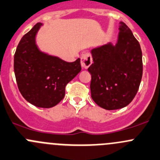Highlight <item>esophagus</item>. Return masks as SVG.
<instances>
[{
  "mask_svg": "<svg viewBox=\"0 0 160 160\" xmlns=\"http://www.w3.org/2000/svg\"><path fill=\"white\" fill-rule=\"evenodd\" d=\"M92 57L89 53H86L81 56L80 63H81V66L83 69H88L92 64Z\"/></svg>",
  "mask_w": 160,
  "mask_h": 160,
  "instance_id": "34e87169",
  "label": "esophagus"
}]
</instances>
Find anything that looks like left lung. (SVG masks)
<instances>
[{
	"instance_id": "8db88e82",
	"label": "left lung",
	"mask_w": 160,
	"mask_h": 160,
	"mask_svg": "<svg viewBox=\"0 0 160 160\" xmlns=\"http://www.w3.org/2000/svg\"><path fill=\"white\" fill-rule=\"evenodd\" d=\"M119 30L115 45L109 42L91 51V98L107 110L119 109L132 102L143 71L139 42L123 22H119Z\"/></svg>"
}]
</instances>
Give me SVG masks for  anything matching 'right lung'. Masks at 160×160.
<instances>
[{
    "label": "right lung",
    "instance_id": "obj_1",
    "mask_svg": "<svg viewBox=\"0 0 160 160\" xmlns=\"http://www.w3.org/2000/svg\"><path fill=\"white\" fill-rule=\"evenodd\" d=\"M38 22L19 41L14 56L18 90L25 99L39 108H52L65 96V88L81 70L80 59L67 62L39 49L36 37Z\"/></svg>",
    "mask_w": 160,
    "mask_h": 160
}]
</instances>
